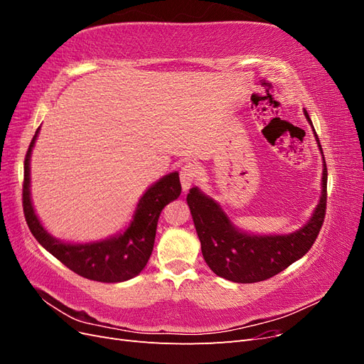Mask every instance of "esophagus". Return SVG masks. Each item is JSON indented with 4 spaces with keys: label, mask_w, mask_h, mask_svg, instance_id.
Instances as JSON below:
<instances>
[{
    "label": "esophagus",
    "mask_w": 364,
    "mask_h": 364,
    "mask_svg": "<svg viewBox=\"0 0 364 364\" xmlns=\"http://www.w3.org/2000/svg\"><path fill=\"white\" fill-rule=\"evenodd\" d=\"M197 178V168L196 165L188 162L185 164L181 168V183H182V190L188 191L191 188V185L196 182Z\"/></svg>",
    "instance_id": "obj_1"
}]
</instances>
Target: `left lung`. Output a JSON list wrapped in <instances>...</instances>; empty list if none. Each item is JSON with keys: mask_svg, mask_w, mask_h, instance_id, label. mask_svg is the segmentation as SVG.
Returning <instances> with one entry per match:
<instances>
[{"mask_svg": "<svg viewBox=\"0 0 364 364\" xmlns=\"http://www.w3.org/2000/svg\"><path fill=\"white\" fill-rule=\"evenodd\" d=\"M304 115L314 132L317 147L322 153L323 170L321 199L302 228L290 234H250L235 226L222 205L200 188L193 186L186 196L203 258L217 277L240 284L266 281L301 259L316 241L325 218L328 171L322 146L305 109Z\"/></svg>", "mask_w": 364, "mask_h": 364, "instance_id": "obj_1", "label": "left lung"}]
</instances>
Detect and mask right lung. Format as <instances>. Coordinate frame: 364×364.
Segmentation results:
<instances>
[{
	"label": "right lung",
	"mask_w": 364,
	"mask_h": 364,
	"mask_svg": "<svg viewBox=\"0 0 364 364\" xmlns=\"http://www.w3.org/2000/svg\"><path fill=\"white\" fill-rule=\"evenodd\" d=\"M41 127L33 136L24 161V186L23 206L26 222L39 245L47 249L74 273L86 279L98 282H124L135 278L144 270L155 245L158 218L165 205L181 196L182 186L179 173L173 171L162 176L150 185L136 203L130 223L105 240L90 243H68L53 237L43 228L31 202L30 191V159L33 147L36 144Z\"/></svg>",
	"instance_id": "right-lung-1"
}]
</instances>
